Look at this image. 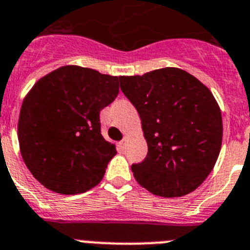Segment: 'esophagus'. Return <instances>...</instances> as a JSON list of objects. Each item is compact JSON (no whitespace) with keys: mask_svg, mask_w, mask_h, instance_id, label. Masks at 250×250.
<instances>
[{"mask_svg":"<svg viewBox=\"0 0 250 250\" xmlns=\"http://www.w3.org/2000/svg\"><path fill=\"white\" fill-rule=\"evenodd\" d=\"M125 144H126V139H123V140H121V142L117 143V146H119V148L123 149V150H124V148H125Z\"/></svg>","mask_w":250,"mask_h":250,"instance_id":"34e87169","label":"esophagus"}]
</instances>
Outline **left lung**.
Listing matches in <instances>:
<instances>
[{"instance_id": "left-lung-1", "label": "left lung", "mask_w": 250, "mask_h": 250, "mask_svg": "<svg viewBox=\"0 0 250 250\" xmlns=\"http://www.w3.org/2000/svg\"><path fill=\"white\" fill-rule=\"evenodd\" d=\"M120 88L139 112L148 143L146 159L131 166L136 182L162 197L195 191L211 173L223 140L210 89L178 68L120 77Z\"/></svg>"}]
</instances>
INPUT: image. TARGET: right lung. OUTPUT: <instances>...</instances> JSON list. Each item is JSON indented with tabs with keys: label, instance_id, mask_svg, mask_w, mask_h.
I'll return each instance as SVG.
<instances>
[{
	"label": "right lung",
	"instance_id": "add662e5",
	"mask_svg": "<svg viewBox=\"0 0 250 250\" xmlns=\"http://www.w3.org/2000/svg\"><path fill=\"white\" fill-rule=\"evenodd\" d=\"M119 80L65 65L42 77L27 93L19 143L26 167L42 186L76 195L101 182L117 151L102 136L100 111L116 99Z\"/></svg>",
	"mask_w": 250,
	"mask_h": 250
}]
</instances>
